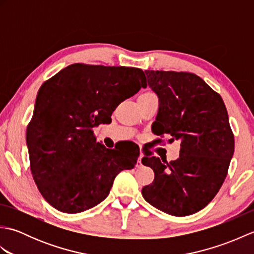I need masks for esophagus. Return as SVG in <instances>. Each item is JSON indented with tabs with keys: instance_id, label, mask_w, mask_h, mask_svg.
Instances as JSON below:
<instances>
[{
	"instance_id": "1",
	"label": "esophagus",
	"mask_w": 254,
	"mask_h": 254,
	"mask_svg": "<svg viewBox=\"0 0 254 254\" xmlns=\"http://www.w3.org/2000/svg\"><path fill=\"white\" fill-rule=\"evenodd\" d=\"M142 158H143V154L139 155L138 158H137V163H136V167H137V168H138V167L142 166Z\"/></svg>"
}]
</instances>
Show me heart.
<instances>
[{"label": "heart", "instance_id": "obj_1", "mask_svg": "<svg viewBox=\"0 0 254 254\" xmlns=\"http://www.w3.org/2000/svg\"><path fill=\"white\" fill-rule=\"evenodd\" d=\"M146 94H150V93H146Z\"/></svg>", "mask_w": 254, "mask_h": 254}]
</instances>
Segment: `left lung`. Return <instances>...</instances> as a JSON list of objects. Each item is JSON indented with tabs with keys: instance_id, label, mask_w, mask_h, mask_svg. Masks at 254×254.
I'll use <instances>...</instances> for the list:
<instances>
[{
	"instance_id": "left-lung-1",
	"label": "left lung",
	"mask_w": 254,
	"mask_h": 254,
	"mask_svg": "<svg viewBox=\"0 0 254 254\" xmlns=\"http://www.w3.org/2000/svg\"><path fill=\"white\" fill-rule=\"evenodd\" d=\"M159 108L152 130L180 141V156L168 163L143 157L154 170V181L143 197L163 212L188 216L212 201L227 176L235 138L227 109L219 94L197 75L188 72L145 71Z\"/></svg>"
}]
</instances>
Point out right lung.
Returning a JSON list of instances; mask_svg holds the SVG:
<instances>
[{"instance_id":"1","label":"right lung","mask_w":254,"mask_h":254,"mask_svg":"<svg viewBox=\"0 0 254 254\" xmlns=\"http://www.w3.org/2000/svg\"><path fill=\"white\" fill-rule=\"evenodd\" d=\"M141 87V68L83 63L41 85L26 143L32 177L51 206L67 214L87 210L108 196L119 172L134 168L139 153L106 148L93 128L110 123L117 106Z\"/></svg>"}]
</instances>
